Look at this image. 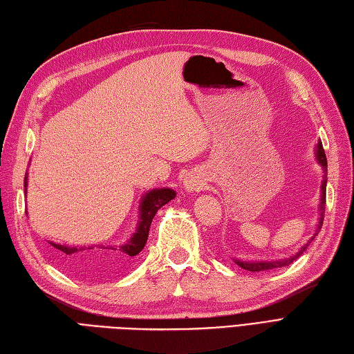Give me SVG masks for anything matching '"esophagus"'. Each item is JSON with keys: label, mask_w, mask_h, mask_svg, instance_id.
<instances>
[{"label": "esophagus", "mask_w": 354, "mask_h": 354, "mask_svg": "<svg viewBox=\"0 0 354 354\" xmlns=\"http://www.w3.org/2000/svg\"><path fill=\"white\" fill-rule=\"evenodd\" d=\"M185 189L187 192H201L204 189V180L196 173H189L185 178Z\"/></svg>", "instance_id": "34e87169"}]
</instances>
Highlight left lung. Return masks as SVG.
<instances>
[{
  "mask_svg": "<svg viewBox=\"0 0 354 354\" xmlns=\"http://www.w3.org/2000/svg\"><path fill=\"white\" fill-rule=\"evenodd\" d=\"M317 160L319 164L322 165L323 171H324V180L322 183V203H320V218H319V225H317V232L314 234V236L311 238V240H308V243L305 244L301 250L296 253L295 256H290V257H286V259L283 261H270V262H243V261H236V263L241 266V268H244L245 271H250V272H259V271H270V270H274V268H281V266H288L290 265L295 259H298V257L307 250L308 244L316 238V235L319 234L320 227L323 225V217H324V205H326V176H328V160H326V155H324V149H323V145L322 141H319L317 145Z\"/></svg>",
  "mask_w": 354,
  "mask_h": 354,
  "instance_id": "obj_1",
  "label": "left lung"
}]
</instances>
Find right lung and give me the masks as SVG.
<instances>
[{
  "instance_id": "right-lung-1",
  "label": "right lung",
  "mask_w": 354,
  "mask_h": 354,
  "mask_svg": "<svg viewBox=\"0 0 354 354\" xmlns=\"http://www.w3.org/2000/svg\"><path fill=\"white\" fill-rule=\"evenodd\" d=\"M26 186V180H25ZM176 196L173 189H155L142 198L141 201V221L138 225L137 232L129 240L128 244L120 245L119 248L114 247H102L104 252L93 253V247L89 248H77V247H66L61 244L50 243L59 253V259L62 265L68 266L75 271H95V270H104L107 268H120V266L127 265L133 256H137L146 245L150 225L153 221L158 209L168 204L171 199Z\"/></svg>"
}]
</instances>
